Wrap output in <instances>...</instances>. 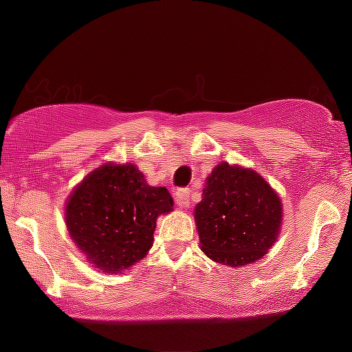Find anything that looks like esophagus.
Returning <instances> with one entry per match:
<instances>
[{"label":"esophagus","instance_id":"esophagus-1","mask_svg":"<svg viewBox=\"0 0 352 352\" xmlns=\"http://www.w3.org/2000/svg\"><path fill=\"white\" fill-rule=\"evenodd\" d=\"M175 204L179 205L180 208L188 207V204H190V190L188 188H179V190H177Z\"/></svg>","mask_w":352,"mask_h":352}]
</instances>
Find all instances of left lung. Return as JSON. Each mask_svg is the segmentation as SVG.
<instances>
[{
	"mask_svg": "<svg viewBox=\"0 0 352 352\" xmlns=\"http://www.w3.org/2000/svg\"><path fill=\"white\" fill-rule=\"evenodd\" d=\"M280 197L260 173L221 162L207 179L195 223L201 252L228 266L254 263L280 233Z\"/></svg>",
	"mask_w": 352,
	"mask_h": 352,
	"instance_id": "8db88e82",
	"label": "left lung"
}]
</instances>
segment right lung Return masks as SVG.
Returning a JSON list of instances; mask_svg holds the SVG:
<instances>
[{
	"label": "right lung",
	"instance_id": "obj_1",
	"mask_svg": "<svg viewBox=\"0 0 352 352\" xmlns=\"http://www.w3.org/2000/svg\"><path fill=\"white\" fill-rule=\"evenodd\" d=\"M173 200L165 187H151L132 164H106L84 179L66 204V225L89 263L120 273L152 248L157 217Z\"/></svg>",
	"mask_w": 352,
	"mask_h": 352
}]
</instances>
